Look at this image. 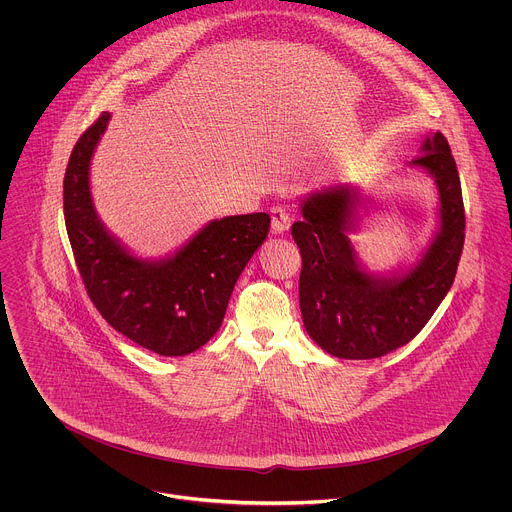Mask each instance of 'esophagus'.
Instances as JSON below:
<instances>
[{"instance_id": "esophagus-1", "label": "esophagus", "mask_w": 512, "mask_h": 512, "mask_svg": "<svg viewBox=\"0 0 512 512\" xmlns=\"http://www.w3.org/2000/svg\"><path fill=\"white\" fill-rule=\"evenodd\" d=\"M291 221H293V213L287 205H273L271 207V225H273V231L277 233H283L291 227Z\"/></svg>"}]
</instances>
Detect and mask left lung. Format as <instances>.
I'll return each mask as SVG.
<instances>
[{
    "instance_id": "obj_1",
    "label": "left lung",
    "mask_w": 512,
    "mask_h": 512,
    "mask_svg": "<svg viewBox=\"0 0 512 512\" xmlns=\"http://www.w3.org/2000/svg\"><path fill=\"white\" fill-rule=\"evenodd\" d=\"M413 165L435 175L441 193V231L409 273L379 279L365 273L347 237L355 201L349 187H329L303 203L291 233L301 251L299 305L311 339L339 359H377L429 323L449 293L465 245L461 179L447 137H427Z\"/></svg>"
}]
</instances>
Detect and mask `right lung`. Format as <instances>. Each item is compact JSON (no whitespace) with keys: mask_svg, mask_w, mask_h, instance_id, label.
<instances>
[{"mask_svg":"<svg viewBox=\"0 0 512 512\" xmlns=\"http://www.w3.org/2000/svg\"><path fill=\"white\" fill-rule=\"evenodd\" d=\"M103 111L77 139L63 177V215L75 265L101 317L133 343L181 357L221 327L231 291L269 233L267 213L211 221L179 253L145 263L99 223L89 195V161L105 131Z\"/></svg>","mask_w":512,"mask_h":512,"instance_id":"obj_1","label":"right lung"}]
</instances>
